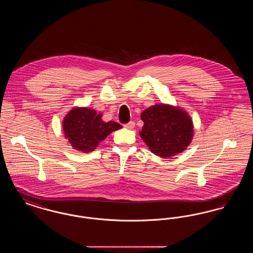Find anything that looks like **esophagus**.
I'll use <instances>...</instances> for the list:
<instances>
[{
	"mask_svg": "<svg viewBox=\"0 0 253 253\" xmlns=\"http://www.w3.org/2000/svg\"><path fill=\"white\" fill-rule=\"evenodd\" d=\"M124 127L127 128V129H132L134 127V122L133 121H130V122L124 124Z\"/></svg>",
	"mask_w": 253,
	"mask_h": 253,
	"instance_id": "obj_1",
	"label": "esophagus"
}]
</instances>
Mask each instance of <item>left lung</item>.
Returning <instances> with one entry per match:
<instances>
[{
	"label": "left lung",
	"mask_w": 253,
	"mask_h": 253,
	"mask_svg": "<svg viewBox=\"0 0 253 253\" xmlns=\"http://www.w3.org/2000/svg\"><path fill=\"white\" fill-rule=\"evenodd\" d=\"M140 118L144 125L139 135L158 157L176 156L186 150L193 139V121L182 109L157 104L146 109Z\"/></svg>",
	"instance_id": "left-lung-1"
}]
</instances>
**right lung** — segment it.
<instances>
[{
  "label": "right lung",
  "instance_id": "1",
  "mask_svg": "<svg viewBox=\"0 0 253 253\" xmlns=\"http://www.w3.org/2000/svg\"><path fill=\"white\" fill-rule=\"evenodd\" d=\"M63 132L74 149L89 153L96 149L111 132L121 129V124L115 121L104 122L101 114L93 109H72L63 120Z\"/></svg>",
  "mask_w": 253,
  "mask_h": 253
}]
</instances>
